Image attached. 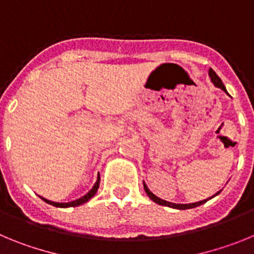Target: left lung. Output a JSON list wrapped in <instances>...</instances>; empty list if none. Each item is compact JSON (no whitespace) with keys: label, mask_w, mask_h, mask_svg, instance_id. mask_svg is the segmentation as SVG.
Instances as JSON below:
<instances>
[{"label":"left lung","mask_w":254,"mask_h":254,"mask_svg":"<svg viewBox=\"0 0 254 254\" xmlns=\"http://www.w3.org/2000/svg\"><path fill=\"white\" fill-rule=\"evenodd\" d=\"M208 75H210L211 81L214 82L215 86L220 87V89H223L224 91H226L225 86H224L223 81H221V78H220L219 76L216 75V72H215L214 69H212V68L208 69ZM143 188H145V192H146V193H147V196H149L150 198H151L152 201H154V202H156V203H158V205L168 206V207L178 208V210H187V208L197 207V206H199V205H202V203H205L206 201H207V199H208V198H207V199H203V201H199V202H194V203H173V202H168V201H164V199H161V198H159V197L155 196V194L152 193V192H150V190L146 187V185H145V183H143ZM217 193H219V192H217ZM217 193H216V194H217ZM216 194H215V196H216Z\"/></svg>","instance_id":"1"}]
</instances>
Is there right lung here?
<instances>
[{
	"mask_svg": "<svg viewBox=\"0 0 254 254\" xmlns=\"http://www.w3.org/2000/svg\"><path fill=\"white\" fill-rule=\"evenodd\" d=\"M99 183H100V178H98V181H96V183L94 185V187L91 188L89 192H87L85 196H82L81 198L76 199V201H71V202H67V203H60V202H53V201H48V199L43 198L42 197V199H43L44 202L49 203V205H53L56 206V207H75V206H78V205H82V203L87 202L89 199L91 198V197L94 196V194L96 193V190H98V188H99Z\"/></svg>",
	"mask_w": 254,
	"mask_h": 254,
	"instance_id": "1",
	"label": "right lung"
}]
</instances>
